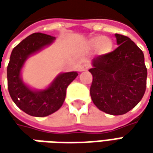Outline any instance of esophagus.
Segmentation results:
<instances>
[{
  "label": "esophagus",
  "mask_w": 153,
  "mask_h": 153,
  "mask_svg": "<svg viewBox=\"0 0 153 153\" xmlns=\"http://www.w3.org/2000/svg\"><path fill=\"white\" fill-rule=\"evenodd\" d=\"M88 68H89V64H84V65H82L81 66L80 71H87Z\"/></svg>",
  "instance_id": "1"
}]
</instances>
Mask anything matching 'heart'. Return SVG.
<instances>
[{
    "instance_id": "b5f03b06",
    "label": "heart",
    "mask_w": 153,
    "mask_h": 153,
    "mask_svg": "<svg viewBox=\"0 0 153 153\" xmlns=\"http://www.w3.org/2000/svg\"><path fill=\"white\" fill-rule=\"evenodd\" d=\"M90 45L94 48H97L100 54L105 55L112 49V42L105 36H97L90 40Z\"/></svg>"
}]
</instances>
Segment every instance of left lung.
Returning <instances> with one entry per match:
<instances>
[{
    "label": "left lung",
    "mask_w": 153,
    "mask_h": 153,
    "mask_svg": "<svg viewBox=\"0 0 153 153\" xmlns=\"http://www.w3.org/2000/svg\"><path fill=\"white\" fill-rule=\"evenodd\" d=\"M118 47L93 59L90 95L94 104L107 114L123 115L144 95L147 70L143 52L128 36L115 34Z\"/></svg>",
    "instance_id": "1"
}]
</instances>
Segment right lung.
I'll return each mask as SVG.
<instances>
[{
    "label": "right lung",
    "mask_w": 153,
    "mask_h": 153,
    "mask_svg": "<svg viewBox=\"0 0 153 153\" xmlns=\"http://www.w3.org/2000/svg\"><path fill=\"white\" fill-rule=\"evenodd\" d=\"M55 40L43 33H33L23 40L12 51L7 65V87L10 96L16 105L27 114L42 117L53 114L65 101L66 88L78 73H59L44 89H33L23 81L21 71L26 60L50 46Z\"/></svg>",
    "instance_id": "obj_1"
}]
</instances>
